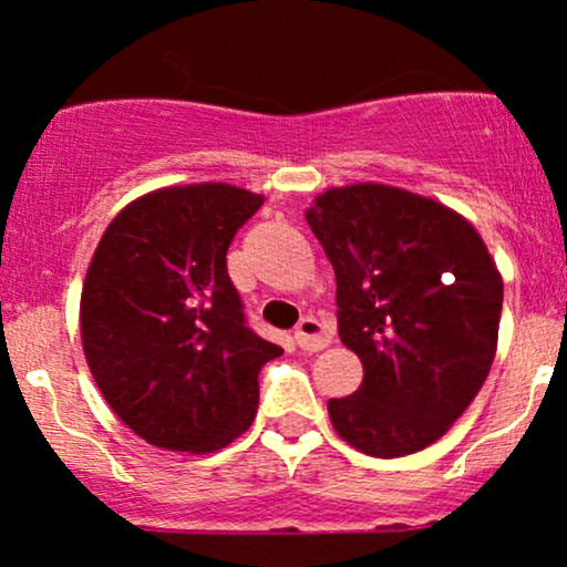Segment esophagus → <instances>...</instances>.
Instances as JSON below:
<instances>
[{"label":"esophagus","instance_id":"1","mask_svg":"<svg viewBox=\"0 0 567 567\" xmlns=\"http://www.w3.org/2000/svg\"><path fill=\"white\" fill-rule=\"evenodd\" d=\"M292 338H296V343L303 351H320L324 347H330L328 328H324L320 320H315V317H303V320L298 322L296 336Z\"/></svg>","mask_w":567,"mask_h":567}]
</instances>
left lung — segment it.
<instances>
[{
  "instance_id": "obj_1",
  "label": "left lung",
  "mask_w": 567,
  "mask_h": 567,
  "mask_svg": "<svg viewBox=\"0 0 567 567\" xmlns=\"http://www.w3.org/2000/svg\"><path fill=\"white\" fill-rule=\"evenodd\" d=\"M306 220L336 271L338 336L365 370L328 402L338 437L375 458L424 451L496 357L504 279L483 237L442 202L383 184L328 188Z\"/></svg>"
}]
</instances>
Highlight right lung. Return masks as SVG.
Here are the masks:
<instances>
[{"label":"right lung","instance_id":"add662e5","mask_svg":"<svg viewBox=\"0 0 567 567\" xmlns=\"http://www.w3.org/2000/svg\"><path fill=\"white\" fill-rule=\"evenodd\" d=\"M261 205L231 184L157 188L95 247L82 349L103 400L148 445L213 453L256 419L258 373L282 349L247 328L226 250Z\"/></svg>","mask_w":567,"mask_h":567}]
</instances>
